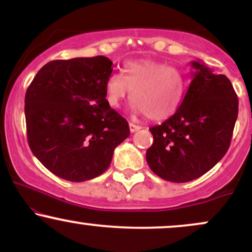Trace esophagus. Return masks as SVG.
Here are the masks:
<instances>
[{"label": "esophagus", "instance_id": "34e87169", "mask_svg": "<svg viewBox=\"0 0 252 252\" xmlns=\"http://www.w3.org/2000/svg\"><path fill=\"white\" fill-rule=\"evenodd\" d=\"M129 129H130V132H135L137 131V130L141 129L140 126H136L134 123H129Z\"/></svg>", "mask_w": 252, "mask_h": 252}]
</instances>
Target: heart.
<instances>
[{"instance_id": "1", "label": "heart", "mask_w": 252, "mask_h": 252, "mask_svg": "<svg viewBox=\"0 0 252 252\" xmlns=\"http://www.w3.org/2000/svg\"><path fill=\"white\" fill-rule=\"evenodd\" d=\"M123 73L106 79V102L111 108H118L131 94L136 111L154 122L167 120L180 108L186 78L179 68L146 58L126 62Z\"/></svg>"}]
</instances>
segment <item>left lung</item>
<instances>
[{
  "instance_id": "1",
  "label": "left lung",
  "mask_w": 252,
  "mask_h": 252,
  "mask_svg": "<svg viewBox=\"0 0 252 252\" xmlns=\"http://www.w3.org/2000/svg\"><path fill=\"white\" fill-rule=\"evenodd\" d=\"M194 72L180 108L160 126L147 150L150 169L172 182H189L216 166L226 154L238 116V97L224 74L204 63H190Z\"/></svg>"
}]
</instances>
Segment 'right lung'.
<instances>
[{"label":"right lung","instance_id":"add662e5","mask_svg":"<svg viewBox=\"0 0 252 252\" xmlns=\"http://www.w3.org/2000/svg\"><path fill=\"white\" fill-rule=\"evenodd\" d=\"M109 58H74L46 63L25 97L27 140L37 160L65 180L103 174L129 124L106 102Z\"/></svg>","mask_w":252,"mask_h":252}]
</instances>
